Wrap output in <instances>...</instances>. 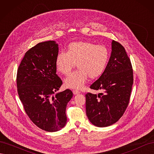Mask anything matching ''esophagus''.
Segmentation results:
<instances>
[{
	"instance_id": "esophagus-1",
	"label": "esophagus",
	"mask_w": 154,
	"mask_h": 154,
	"mask_svg": "<svg viewBox=\"0 0 154 154\" xmlns=\"http://www.w3.org/2000/svg\"><path fill=\"white\" fill-rule=\"evenodd\" d=\"M72 92H73V94H74V95L78 94H80V92L79 91H78V90H73V91H72Z\"/></svg>"
}]
</instances>
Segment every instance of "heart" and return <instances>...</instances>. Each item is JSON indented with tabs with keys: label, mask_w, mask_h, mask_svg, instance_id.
Segmentation results:
<instances>
[{
	"label": "heart",
	"mask_w": 154,
	"mask_h": 154,
	"mask_svg": "<svg viewBox=\"0 0 154 154\" xmlns=\"http://www.w3.org/2000/svg\"><path fill=\"white\" fill-rule=\"evenodd\" d=\"M109 59V51L103 45H95L89 42H74L69 44L66 53L60 51L55 59L57 71L68 75L76 63V71L65 79L66 87L80 89L87 80L103 73Z\"/></svg>",
	"instance_id": "1"
}]
</instances>
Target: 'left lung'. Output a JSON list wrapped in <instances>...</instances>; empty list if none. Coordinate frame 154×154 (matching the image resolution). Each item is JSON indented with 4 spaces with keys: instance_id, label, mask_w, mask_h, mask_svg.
I'll use <instances>...</instances> for the list:
<instances>
[{
    "instance_id": "obj_1",
    "label": "left lung",
    "mask_w": 154,
    "mask_h": 154,
    "mask_svg": "<svg viewBox=\"0 0 154 154\" xmlns=\"http://www.w3.org/2000/svg\"><path fill=\"white\" fill-rule=\"evenodd\" d=\"M111 45L104 72L90 87L104 92L97 96L91 93L85 95L87 118L98 127H109L122 118L128 105L133 85L132 64L125 48L114 40Z\"/></svg>"
}]
</instances>
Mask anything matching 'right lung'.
<instances>
[{"mask_svg":"<svg viewBox=\"0 0 154 154\" xmlns=\"http://www.w3.org/2000/svg\"><path fill=\"white\" fill-rule=\"evenodd\" d=\"M58 49L53 40L36 44L26 53L17 75L18 94L26 114L37 127L51 132L66 126V107L73 95L69 89L56 93L62 85L56 74Z\"/></svg>","mask_w":154,"mask_h":154,"instance_id":"right-lung-1","label":"right lung"}]
</instances>
